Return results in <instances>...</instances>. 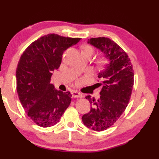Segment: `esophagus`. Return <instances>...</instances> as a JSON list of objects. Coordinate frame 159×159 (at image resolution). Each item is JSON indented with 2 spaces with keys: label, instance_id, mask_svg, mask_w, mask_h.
<instances>
[{
  "label": "esophagus",
  "instance_id": "esophagus-1",
  "mask_svg": "<svg viewBox=\"0 0 159 159\" xmlns=\"http://www.w3.org/2000/svg\"><path fill=\"white\" fill-rule=\"evenodd\" d=\"M71 94H72V97L73 98H79V97H82V95L80 94L79 92H78V91H72Z\"/></svg>",
  "mask_w": 159,
  "mask_h": 159
}]
</instances>
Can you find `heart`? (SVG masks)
Wrapping results in <instances>:
<instances>
[{
	"label": "heart",
	"instance_id": "obj_1",
	"mask_svg": "<svg viewBox=\"0 0 159 159\" xmlns=\"http://www.w3.org/2000/svg\"><path fill=\"white\" fill-rule=\"evenodd\" d=\"M90 52L91 54H93V48L91 46H85L83 48V52Z\"/></svg>",
	"mask_w": 159,
	"mask_h": 159
}]
</instances>
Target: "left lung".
Here are the masks:
<instances>
[{
  "label": "left lung",
  "mask_w": 159,
  "mask_h": 159,
  "mask_svg": "<svg viewBox=\"0 0 159 159\" xmlns=\"http://www.w3.org/2000/svg\"><path fill=\"white\" fill-rule=\"evenodd\" d=\"M88 43L104 55L109 62L98 73L102 80L100 99L96 101L87 96L91 104L90 111L82 117L84 124L94 131H103L117 121L126 109L134 83L133 66L127 53L107 37L91 38Z\"/></svg>",
  "instance_id": "1"
}]
</instances>
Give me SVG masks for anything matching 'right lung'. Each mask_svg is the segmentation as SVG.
Segmentation results:
<instances>
[{
	"instance_id": "add662e5",
	"label": "right lung",
	"mask_w": 159,
	"mask_h": 159,
	"mask_svg": "<svg viewBox=\"0 0 159 159\" xmlns=\"http://www.w3.org/2000/svg\"><path fill=\"white\" fill-rule=\"evenodd\" d=\"M80 40L44 35L32 42L20 57L16 74L18 95L27 115L40 127L57 124L70 104V93L57 91L50 79L61 64L64 51Z\"/></svg>"
}]
</instances>
